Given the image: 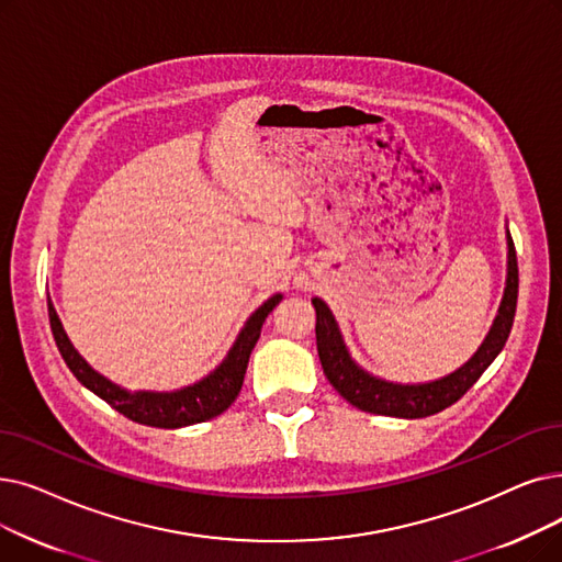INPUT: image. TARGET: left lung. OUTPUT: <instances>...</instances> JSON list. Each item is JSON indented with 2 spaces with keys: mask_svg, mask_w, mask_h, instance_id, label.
<instances>
[{
  "mask_svg": "<svg viewBox=\"0 0 562 562\" xmlns=\"http://www.w3.org/2000/svg\"><path fill=\"white\" fill-rule=\"evenodd\" d=\"M517 294H519V266L515 240L507 232V286L503 294V303L498 307L496 322L482 341L477 353L452 372L446 379H438L423 385H400L381 381L368 372H362L358 364L349 358L345 341H341L335 316L328 305L319 299H314L312 305L316 310V351L326 379L337 393L353 404L360 411L376 413V416H393V418H427L434 413L452 406L457 400L469 393L473 383L490 368L494 358L505 347L507 335L512 330L517 312Z\"/></svg>",
  "mask_w": 562,
  "mask_h": 562,
  "instance_id": "obj_1",
  "label": "left lung"
}]
</instances>
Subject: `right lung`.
<instances>
[{
	"label": "right lung",
	"mask_w": 562,
	"mask_h": 562,
	"mask_svg": "<svg viewBox=\"0 0 562 562\" xmlns=\"http://www.w3.org/2000/svg\"><path fill=\"white\" fill-rule=\"evenodd\" d=\"M280 301H282L280 294L268 299L250 316L246 328L240 330L236 345L232 347L229 356L223 360L221 368H217L213 374H209L206 379H202L200 383L177 390V393H126V390H121L99 372H93L85 362V358L72 349L50 301H47V314H50V328L64 362L85 387H89L93 395L105 400L112 408L121 413V416H126L133 423L160 427V429H177V427L211 420L232 406V402L240 393L243 376H246L248 360L257 345L266 316L273 312V307Z\"/></svg>",
	"instance_id": "right-lung-1"
}]
</instances>
